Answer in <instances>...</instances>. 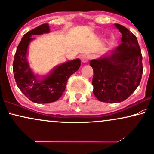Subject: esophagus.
I'll list each match as a JSON object with an SVG mask.
<instances>
[{
	"instance_id": "esophagus-1",
	"label": "esophagus",
	"mask_w": 154,
	"mask_h": 154,
	"mask_svg": "<svg viewBox=\"0 0 154 154\" xmlns=\"http://www.w3.org/2000/svg\"><path fill=\"white\" fill-rule=\"evenodd\" d=\"M80 58H81V61L84 63H87L89 60V57L87 55H86V54H83V55H82Z\"/></svg>"
}]
</instances>
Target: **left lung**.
Wrapping results in <instances>:
<instances>
[{
	"label": "left lung",
	"instance_id": "obj_1",
	"mask_svg": "<svg viewBox=\"0 0 154 154\" xmlns=\"http://www.w3.org/2000/svg\"><path fill=\"white\" fill-rule=\"evenodd\" d=\"M122 43L111 54L91 60L93 68V93L102 102H123L135 91L141 82L143 65L138 40L127 28L119 24Z\"/></svg>",
	"mask_w": 154,
	"mask_h": 154
}]
</instances>
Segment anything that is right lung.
<instances>
[{
    "label": "right lung",
    "instance_id": "1",
    "mask_svg": "<svg viewBox=\"0 0 154 154\" xmlns=\"http://www.w3.org/2000/svg\"><path fill=\"white\" fill-rule=\"evenodd\" d=\"M49 32V25L45 23L25 33L17 46L13 63L17 86L25 97L37 104L54 102L60 98L68 79L78 70L81 65L80 60L76 59L55 67L42 79L34 75L26 58L29 44L34 39L31 37Z\"/></svg>",
    "mask_w": 154,
    "mask_h": 154
}]
</instances>
